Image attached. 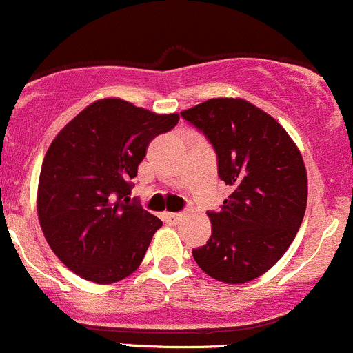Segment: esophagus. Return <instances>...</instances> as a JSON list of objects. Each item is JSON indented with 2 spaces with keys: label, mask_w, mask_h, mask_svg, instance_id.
<instances>
[{
  "label": "esophagus",
  "mask_w": 353,
  "mask_h": 353,
  "mask_svg": "<svg viewBox=\"0 0 353 353\" xmlns=\"http://www.w3.org/2000/svg\"><path fill=\"white\" fill-rule=\"evenodd\" d=\"M180 218L181 216L176 214V212H165V214H163V221L168 223V225H176V223L180 221Z\"/></svg>",
  "instance_id": "1"
}]
</instances>
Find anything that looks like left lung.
I'll list each match as a JSON object with an SVG mask.
<instances>
[{"mask_svg":"<svg viewBox=\"0 0 353 353\" xmlns=\"http://www.w3.org/2000/svg\"><path fill=\"white\" fill-rule=\"evenodd\" d=\"M218 156L232 187L221 211L208 212L211 236L192 250L205 274L228 285L263 276L294 242L307 205L299 148L271 114L240 97H214L181 111Z\"/></svg>","mask_w":353,"mask_h":353,"instance_id":"obj_1","label":"left lung"}]
</instances>
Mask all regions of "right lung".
Segmentation results:
<instances>
[{
  "label": "right lung",
  "mask_w": 353,
  "mask_h": 353,
  "mask_svg": "<svg viewBox=\"0 0 353 353\" xmlns=\"http://www.w3.org/2000/svg\"><path fill=\"white\" fill-rule=\"evenodd\" d=\"M178 120V113L158 114L104 97L58 132L41 168L37 218L70 271L110 285L141 266L163 221L125 201L149 142Z\"/></svg>",
  "instance_id": "add662e5"
}]
</instances>
